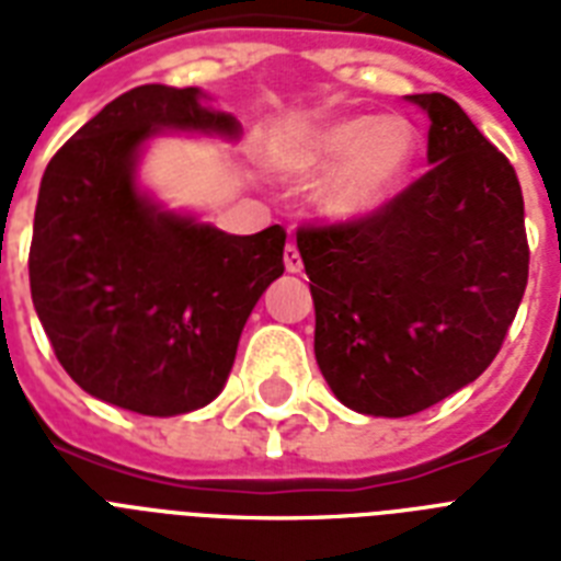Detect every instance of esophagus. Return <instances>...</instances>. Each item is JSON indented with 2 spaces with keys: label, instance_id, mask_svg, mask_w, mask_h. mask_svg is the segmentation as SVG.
Wrapping results in <instances>:
<instances>
[{
  "label": "esophagus",
  "instance_id": "1",
  "mask_svg": "<svg viewBox=\"0 0 561 561\" xmlns=\"http://www.w3.org/2000/svg\"><path fill=\"white\" fill-rule=\"evenodd\" d=\"M285 271H288V273L302 271V255H299L297 244L285 247Z\"/></svg>",
  "mask_w": 561,
  "mask_h": 561
}]
</instances>
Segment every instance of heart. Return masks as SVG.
Segmentation results:
<instances>
[{"label":"heart","mask_w":561,"mask_h":561,"mask_svg":"<svg viewBox=\"0 0 561 561\" xmlns=\"http://www.w3.org/2000/svg\"><path fill=\"white\" fill-rule=\"evenodd\" d=\"M416 130L399 116H350L317 125L282 153L290 178L332 174L320 192L329 218L358 224L387 206L416 160Z\"/></svg>","instance_id":"heart-1"}]
</instances>
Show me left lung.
<instances>
[{
    "label": "left lung",
    "instance_id": "left-lung-1",
    "mask_svg": "<svg viewBox=\"0 0 561 561\" xmlns=\"http://www.w3.org/2000/svg\"><path fill=\"white\" fill-rule=\"evenodd\" d=\"M427 174L358 224L299 227L314 297V355L346 408L410 416L495 360L530 271L515 169L443 92Z\"/></svg>",
    "mask_w": 561,
    "mask_h": 561
}]
</instances>
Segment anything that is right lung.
Here are the masks:
<instances>
[{
    "mask_svg": "<svg viewBox=\"0 0 561 561\" xmlns=\"http://www.w3.org/2000/svg\"><path fill=\"white\" fill-rule=\"evenodd\" d=\"M203 99L145 83L110 101L51 157L34 211L31 299L60 367L142 416L188 413L224 390L247 317L285 273L279 224L229 236L136 186L160 130L238 139V118Z\"/></svg>",
    "mask_w": 561,
    "mask_h": 561,
    "instance_id": "1",
    "label": "right lung"
}]
</instances>
